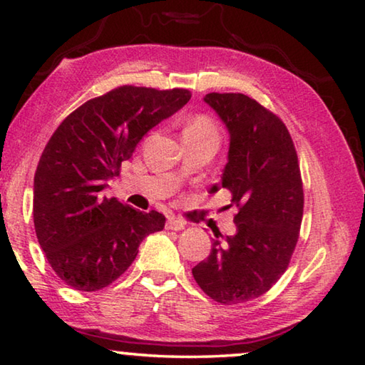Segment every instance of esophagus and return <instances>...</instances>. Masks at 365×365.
I'll return each mask as SVG.
<instances>
[{
	"instance_id": "esophagus-1",
	"label": "esophagus",
	"mask_w": 365,
	"mask_h": 365,
	"mask_svg": "<svg viewBox=\"0 0 365 365\" xmlns=\"http://www.w3.org/2000/svg\"><path fill=\"white\" fill-rule=\"evenodd\" d=\"M165 228H168V230H175V232L183 230L185 222L182 219H174V217H172V219L168 220V224H165Z\"/></svg>"
}]
</instances>
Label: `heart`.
I'll list each match as a JSON object with an SVG mask.
<instances>
[{
  "instance_id": "1",
  "label": "heart",
  "mask_w": 365,
  "mask_h": 365,
  "mask_svg": "<svg viewBox=\"0 0 365 365\" xmlns=\"http://www.w3.org/2000/svg\"><path fill=\"white\" fill-rule=\"evenodd\" d=\"M183 135H201V137H219L217 127L212 119L206 114H196L191 117L187 125H185Z\"/></svg>"
}]
</instances>
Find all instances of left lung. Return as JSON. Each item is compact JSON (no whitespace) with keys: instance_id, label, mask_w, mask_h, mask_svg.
<instances>
[{"instance_id":"1","label":"left lung","mask_w":365,"mask_h":365,"mask_svg":"<svg viewBox=\"0 0 365 365\" xmlns=\"http://www.w3.org/2000/svg\"><path fill=\"white\" fill-rule=\"evenodd\" d=\"M205 101L228 128L230 150L222 187L232 193L237 235L193 267L209 298L238 304L259 298L288 269L304 207L298 154L285 123L243 93H209ZM219 187H212L215 193Z\"/></svg>"}]
</instances>
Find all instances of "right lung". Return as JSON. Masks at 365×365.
<instances>
[{
    "instance_id": "obj_1",
    "label": "right lung",
    "mask_w": 365,
    "mask_h": 365,
    "mask_svg": "<svg viewBox=\"0 0 365 365\" xmlns=\"http://www.w3.org/2000/svg\"><path fill=\"white\" fill-rule=\"evenodd\" d=\"M185 88L122 85L71 113L41 153L34 178V224L49 265L67 285L98 292L130 267L146 235L165 217L103 197L140 140L190 101Z\"/></svg>"
}]
</instances>
